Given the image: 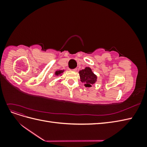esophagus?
Returning a JSON list of instances; mask_svg holds the SVG:
<instances>
[{
    "mask_svg": "<svg viewBox=\"0 0 147 147\" xmlns=\"http://www.w3.org/2000/svg\"><path fill=\"white\" fill-rule=\"evenodd\" d=\"M77 68H75V69H72V71H74V72H75V71H77Z\"/></svg>",
    "mask_w": 147,
    "mask_h": 147,
    "instance_id": "34e87169",
    "label": "esophagus"
}]
</instances>
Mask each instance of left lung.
Listing matches in <instances>:
<instances>
[{"label": "left lung", "instance_id": "8db88e82", "mask_svg": "<svg viewBox=\"0 0 147 147\" xmlns=\"http://www.w3.org/2000/svg\"><path fill=\"white\" fill-rule=\"evenodd\" d=\"M80 76L81 82H84V85L86 87H91L94 83H96L97 77L92 73L90 67H86L79 72Z\"/></svg>", "mask_w": 147, "mask_h": 147}]
</instances>
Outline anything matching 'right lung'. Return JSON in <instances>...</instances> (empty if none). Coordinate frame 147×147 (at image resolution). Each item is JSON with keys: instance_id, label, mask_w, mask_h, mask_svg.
<instances>
[{"instance_id": "add662e5", "label": "right lung", "mask_w": 147, "mask_h": 147, "mask_svg": "<svg viewBox=\"0 0 147 147\" xmlns=\"http://www.w3.org/2000/svg\"><path fill=\"white\" fill-rule=\"evenodd\" d=\"M64 72L63 70H59V71H56V72H55V74H56V75H60L61 74H62Z\"/></svg>"}]
</instances>
